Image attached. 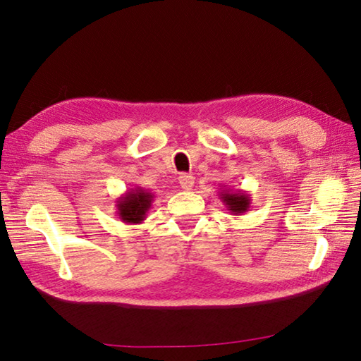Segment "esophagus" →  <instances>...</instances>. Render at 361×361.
I'll return each instance as SVG.
<instances>
[{"mask_svg":"<svg viewBox=\"0 0 361 361\" xmlns=\"http://www.w3.org/2000/svg\"><path fill=\"white\" fill-rule=\"evenodd\" d=\"M178 183H180V186L185 189V191H191L194 186V176L191 173H181L178 178Z\"/></svg>","mask_w":361,"mask_h":361,"instance_id":"obj_1","label":"esophagus"}]
</instances>
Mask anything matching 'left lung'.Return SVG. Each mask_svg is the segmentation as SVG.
Wrapping results in <instances>:
<instances>
[{"label": "left lung", "instance_id": "8db88e82", "mask_svg": "<svg viewBox=\"0 0 361 361\" xmlns=\"http://www.w3.org/2000/svg\"><path fill=\"white\" fill-rule=\"evenodd\" d=\"M221 200L224 202L226 208L233 214H241L246 213L249 207H251V197H249L247 192L243 191H231V189H222L219 192Z\"/></svg>", "mask_w": 361, "mask_h": 361}]
</instances>
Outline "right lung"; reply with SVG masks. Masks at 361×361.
Wrapping results in <instances>:
<instances>
[{"label": "right lung", "instance_id": "add662e5", "mask_svg": "<svg viewBox=\"0 0 361 361\" xmlns=\"http://www.w3.org/2000/svg\"><path fill=\"white\" fill-rule=\"evenodd\" d=\"M153 199L154 194L147 191V189H129L116 200L118 218L126 224H140L142 221H145Z\"/></svg>", "mask_w": 361, "mask_h": 361}]
</instances>
